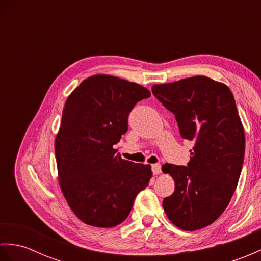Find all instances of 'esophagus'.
Instances as JSON below:
<instances>
[{
	"label": "esophagus",
	"mask_w": 261,
	"mask_h": 261,
	"mask_svg": "<svg viewBox=\"0 0 261 261\" xmlns=\"http://www.w3.org/2000/svg\"><path fill=\"white\" fill-rule=\"evenodd\" d=\"M151 170H152L153 175H158L162 173V166H160L159 164H153L151 166Z\"/></svg>",
	"instance_id": "obj_1"
}]
</instances>
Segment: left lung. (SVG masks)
<instances>
[{"instance_id":"1","label":"left lung","mask_w":261,"mask_h":261,"mask_svg":"<svg viewBox=\"0 0 261 261\" xmlns=\"http://www.w3.org/2000/svg\"><path fill=\"white\" fill-rule=\"evenodd\" d=\"M152 94L175 115L182 139L194 142L187 166L162 167L175 180L164 210L181 230L205 228L229 205L245 158V130L233 94L206 76L153 85Z\"/></svg>"}]
</instances>
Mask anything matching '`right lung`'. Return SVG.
I'll list each match as a JSON object with an SVG mask.
<instances>
[{"label":"right lung","mask_w":261,"mask_h":261,"mask_svg":"<svg viewBox=\"0 0 261 261\" xmlns=\"http://www.w3.org/2000/svg\"><path fill=\"white\" fill-rule=\"evenodd\" d=\"M150 95L136 83L94 75L65 103L55 140L59 185L71 211L88 225L123 222L152 177L150 165L123 160L114 149L127 131L131 110Z\"/></svg>","instance_id":"add662e5"}]
</instances>
